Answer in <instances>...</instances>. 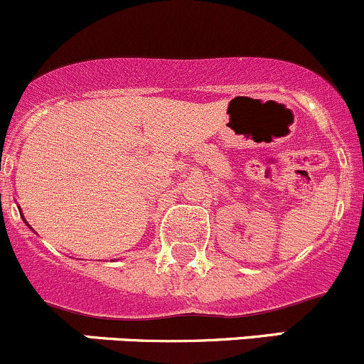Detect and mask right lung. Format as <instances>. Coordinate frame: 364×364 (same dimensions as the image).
<instances>
[{"instance_id":"add662e5","label":"right lung","mask_w":364,"mask_h":364,"mask_svg":"<svg viewBox=\"0 0 364 364\" xmlns=\"http://www.w3.org/2000/svg\"><path fill=\"white\" fill-rule=\"evenodd\" d=\"M21 217H22V220H24V223H26V226H28V228H29V230H33V228H31V226H29V224H28V220H26V219H24V215H22V212H21Z\"/></svg>"}]
</instances>
